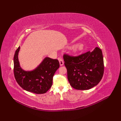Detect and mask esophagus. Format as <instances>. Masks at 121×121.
Masks as SVG:
<instances>
[{"instance_id": "obj_1", "label": "esophagus", "mask_w": 121, "mask_h": 121, "mask_svg": "<svg viewBox=\"0 0 121 121\" xmlns=\"http://www.w3.org/2000/svg\"><path fill=\"white\" fill-rule=\"evenodd\" d=\"M59 63H60V65L61 66H62L64 65V62L63 60H62V58H59Z\"/></svg>"}]
</instances>
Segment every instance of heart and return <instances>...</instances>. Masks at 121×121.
<instances>
[{
    "label": "heart",
    "instance_id": "b5f03b06",
    "mask_svg": "<svg viewBox=\"0 0 121 121\" xmlns=\"http://www.w3.org/2000/svg\"><path fill=\"white\" fill-rule=\"evenodd\" d=\"M83 44H82V43H78V44H77L73 46V47L72 48V51L74 53H78L83 50Z\"/></svg>",
    "mask_w": 121,
    "mask_h": 121
}]
</instances>
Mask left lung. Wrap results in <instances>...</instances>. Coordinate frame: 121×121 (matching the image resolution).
<instances>
[{
  "instance_id": "8db88e82",
  "label": "left lung",
  "mask_w": 121,
  "mask_h": 121,
  "mask_svg": "<svg viewBox=\"0 0 121 121\" xmlns=\"http://www.w3.org/2000/svg\"><path fill=\"white\" fill-rule=\"evenodd\" d=\"M67 69L68 79L71 86L78 90L89 89L98 85L104 72L101 50L96 47L77 56L63 55Z\"/></svg>"
}]
</instances>
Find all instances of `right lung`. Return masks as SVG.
I'll return each instance as SVG.
<instances>
[{
    "label": "right lung",
    "instance_id": "add662e5",
    "mask_svg": "<svg viewBox=\"0 0 121 121\" xmlns=\"http://www.w3.org/2000/svg\"><path fill=\"white\" fill-rule=\"evenodd\" d=\"M19 46L14 56V75L18 84L27 91L37 94L46 93L52 84L53 76L59 68L57 59L46 57L34 70L26 71L20 65L18 54Z\"/></svg>",
    "mask_w": 121,
    "mask_h": 121
}]
</instances>
